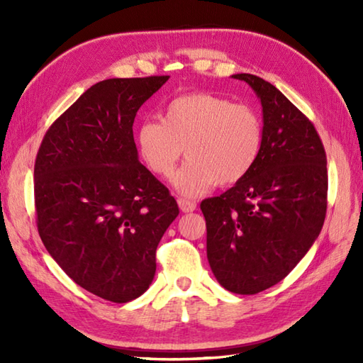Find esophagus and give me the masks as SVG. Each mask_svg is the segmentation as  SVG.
I'll return each mask as SVG.
<instances>
[{"mask_svg":"<svg viewBox=\"0 0 363 363\" xmlns=\"http://www.w3.org/2000/svg\"><path fill=\"white\" fill-rule=\"evenodd\" d=\"M177 206L184 213L194 212L196 209V204L194 201H189V199H177Z\"/></svg>","mask_w":363,"mask_h":363,"instance_id":"obj_1","label":"esophagus"}]
</instances>
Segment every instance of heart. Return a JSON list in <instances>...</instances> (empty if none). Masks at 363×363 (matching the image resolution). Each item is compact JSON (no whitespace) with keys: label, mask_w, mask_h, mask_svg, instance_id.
<instances>
[{"label":"heart","mask_w":363,"mask_h":363,"mask_svg":"<svg viewBox=\"0 0 363 363\" xmlns=\"http://www.w3.org/2000/svg\"><path fill=\"white\" fill-rule=\"evenodd\" d=\"M137 150L151 173L168 177L186 152L189 160L173 177L184 196H198L215 184L233 186L256 165L264 125L250 106L196 91L172 99L164 121L145 120L135 133Z\"/></svg>","instance_id":"heart-1"}]
</instances>
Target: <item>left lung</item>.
I'll list each match as a JSON object with an SVG mask.
<instances>
[{"instance_id": "8db88e82", "label": "left lung", "mask_w": 363, "mask_h": 363, "mask_svg": "<svg viewBox=\"0 0 363 363\" xmlns=\"http://www.w3.org/2000/svg\"><path fill=\"white\" fill-rule=\"evenodd\" d=\"M264 115V145L248 176L201 211L207 260L221 287L254 295L282 281L317 240L328 207L326 152L320 135L273 84L238 73Z\"/></svg>"}]
</instances>
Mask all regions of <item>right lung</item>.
I'll return each instance as SVG.
<instances>
[{"label": "right lung", "instance_id": "add662e5", "mask_svg": "<svg viewBox=\"0 0 363 363\" xmlns=\"http://www.w3.org/2000/svg\"><path fill=\"white\" fill-rule=\"evenodd\" d=\"M169 76L91 86L46 130L34 167L37 228L57 265L94 295L128 303L148 290L156 250L179 213L138 162L137 111Z\"/></svg>", "mask_w": 363, "mask_h": 363}]
</instances>
